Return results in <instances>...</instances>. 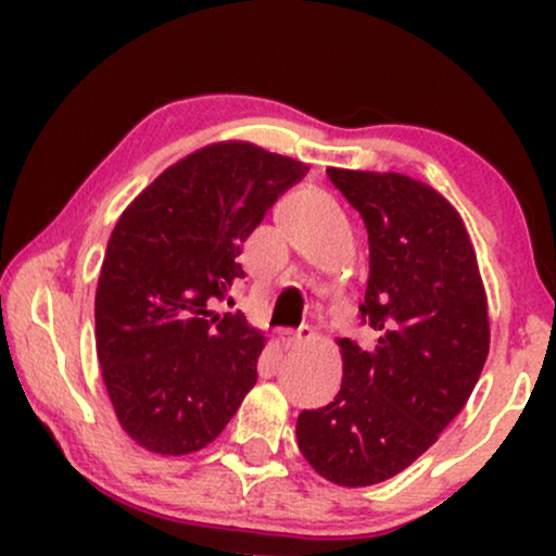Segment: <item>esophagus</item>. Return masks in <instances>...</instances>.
<instances>
[{
  "label": "esophagus",
  "instance_id": "1",
  "mask_svg": "<svg viewBox=\"0 0 556 556\" xmlns=\"http://www.w3.org/2000/svg\"><path fill=\"white\" fill-rule=\"evenodd\" d=\"M311 339H314V329H311V326H301V329H280V341H283L286 349L308 344Z\"/></svg>",
  "mask_w": 556,
  "mask_h": 556
}]
</instances>
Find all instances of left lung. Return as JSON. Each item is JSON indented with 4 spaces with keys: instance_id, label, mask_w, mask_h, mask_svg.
Returning <instances> with one entry per match:
<instances>
[{
    "instance_id": "left-lung-1",
    "label": "left lung",
    "mask_w": 556,
    "mask_h": 556,
    "mask_svg": "<svg viewBox=\"0 0 556 556\" xmlns=\"http://www.w3.org/2000/svg\"><path fill=\"white\" fill-rule=\"evenodd\" d=\"M369 235L362 346L341 339L333 402L303 409L299 447L326 481L359 489L397 476L466 405L489 356V306L466 227L405 174L326 169Z\"/></svg>"
}]
</instances>
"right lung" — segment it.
<instances>
[{"mask_svg":"<svg viewBox=\"0 0 556 556\" xmlns=\"http://www.w3.org/2000/svg\"><path fill=\"white\" fill-rule=\"evenodd\" d=\"M306 172L253 143H212L159 174L113 227L96 349L121 428L147 451H200L253 390L263 333L212 306L245 278L242 242Z\"/></svg>","mask_w":556,"mask_h":556,"instance_id":"1","label":"right lung"}]
</instances>
